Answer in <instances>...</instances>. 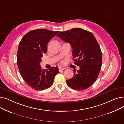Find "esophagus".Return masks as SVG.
<instances>
[{
	"label": "esophagus",
	"instance_id": "obj_1",
	"mask_svg": "<svg viewBox=\"0 0 124 124\" xmlns=\"http://www.w3.org/2000/svg\"><path fill=\"white\" fill-rule=\"evenodd\" d=\"M64 69H65V68H63V67H59V70L60 71H62V70H64Z\"/></svg>",
	"mask_w": 124,
	"mask_h": 124
}]
</instances>
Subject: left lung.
<instances>
[{"label": "left lung", "mask_w": 124, "mask_h": 124, "mask_svg": "<svg viewBox=\"0 0 124 124\" xmlns=\"http://www.w3.org/2000/svg\"><path fill=\"white\" fill-rule=\"evenodd\" d=\"M72 49L75 63L79 70L74 71L73 76L66 81L68 86L82 90L92 86L99 76L102 65V54L94 35L81 28H73L60 32L57 35Z\"/></svg>", "instance_id": "obj_1"}]
</instances>
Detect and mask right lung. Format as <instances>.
Segmentation results:
<instances>
[{
  "label": "right lung",
  "instance_id": "obj_1",
  "mask_svg": "<svg viewBox=\"0 0 124 124\" xmlns=\"http://www.w3.org/2000/svg\"><path fill=\"white\" fill-rule=\"evenodd\" d=\"M58 32L43 29L31 31L19 44L17 64L19 72L26 83L34 89L42 90L51 86L59 72L57 67L45 70L40 65L46 53L47 45Z\"/></svg>",
  "mask_w": 124,
  "mask_h": 124
}]
</instances>
